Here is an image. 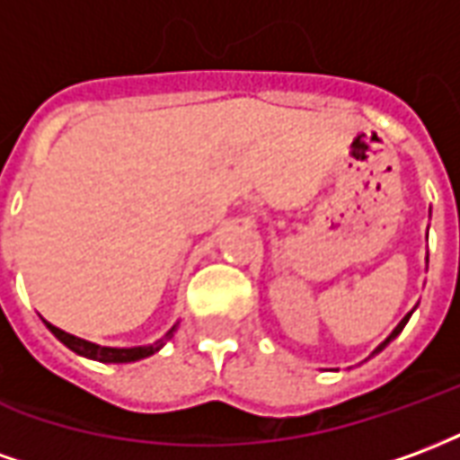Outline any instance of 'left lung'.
<instances>
[{"label":"left lung","mask_w":460,"mask_h":460,"mask_svg":"<svg viewBox=\"0 0 460 460\" xmlns=\"http://www.w3.org/2000/svg\"><path fill=\"white\" fill-rule=\"evenodd\" d=\"M411 313H414V310H411ZM411 313H409V315H406V318L402 320V323H399V325H396L394 330H392V335H389V338H386L385 342H382V345L376 347V349H375V352H372V355H376V352H382V349H385V347L389 345V342H392V340H394L396 335H399V332H402V330H404V325H406V323H409V318H411Z\"/></svg>","instance_id":"1"}]
</instances>
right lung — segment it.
Instances as JSON below:
<instances>
[{"label": "right lung", "instance_id": "1", "mask_svg": "<svg viewBox=\"0 0 460 460\" xmlns=\"http://www.w3.org/2000/svg\"><path fill=\"white\" fill-rule=\"evenodd\" d=\"M46 328L51 330L56 338L61 340L68 349H74L75 355L88 357V359H95V362H115V365H122V362H137V359H145V357L155 355V352L172 338V332H174V328H172L164 338H160L157 342H152V345L145 347H103L95 345V342H88V340L75 338V335H68V332H64L61 328L51 325V323H46Z\"/></svg>", "mask_w": 460, "mask_h": 460}]
</instances>
